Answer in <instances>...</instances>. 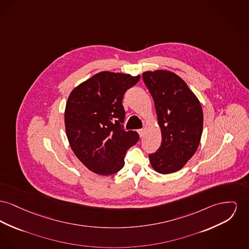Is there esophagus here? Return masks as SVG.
<instances>
[{"mask_svg":"<svg viewBox=\"0 0 249 249\" xmlns=\"http://www.w3.org/2000/svg\"><path fill=\"white\" fill-rule=\"evenodd\" d=\"M137 132H138V134H139L140 137H143V135H144V130H142V129H141V130H138Z\"/></svg>","mask_w":249,"mask_h":249,"instance_id":"esophagus-1","label":"esophagus"}]
</instances>
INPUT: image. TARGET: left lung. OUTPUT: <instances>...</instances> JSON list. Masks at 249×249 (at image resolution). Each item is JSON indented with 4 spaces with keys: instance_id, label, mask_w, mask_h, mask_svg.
I'll return each mask as SVG.
<instances>
[{
    "instance_id": "8db88e82",
    "label": "left lung",
    "mask_w": 249,
    "mask_h": 249,
    "mask_svg": "<svg viewBox=\"0 0 249 249\" xmlns=\"http://www.w3.org/2000/svg\"><path fill=\"white\" fill-rule=\"evenodd\" d=\"M143 81L150 92L161 129V146L148 155L161 174L181 169L196 153L203 130L202 107L186 83L168 71H146Z\"/></svg>"
}]
</instances>
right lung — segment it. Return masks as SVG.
Listing matches in <instances>:
<instances>
[{"instance_id":"right-lung-1","label":"right lung","mask_w":249,"mask_h":249,"mask_svg":"<svg viewBox=\"0 0 249 249\" xmlns=\"http://www.w3.org/2000/svg\"><path fill=\"white\" fill-rule=\"evenodd\" d=\"M140 75L102 71L74 88L65 109V127L71 147L89 170L98 175L118 172L127 150L139 135L124 131L122 100Z\"/></svg>"}]
</instances>
